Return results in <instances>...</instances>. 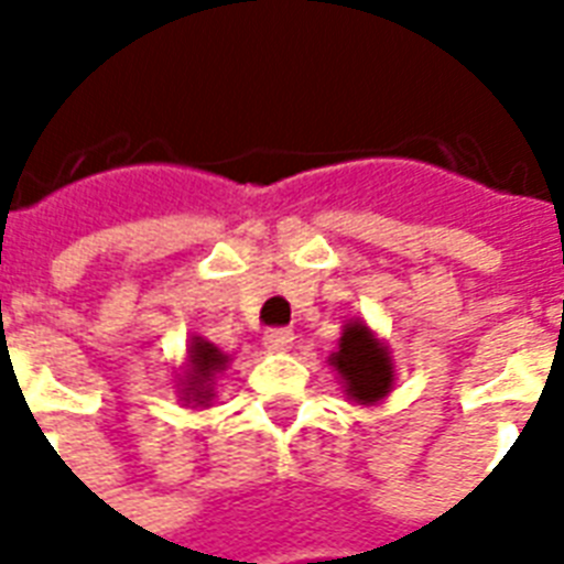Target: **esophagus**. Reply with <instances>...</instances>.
Returning a JSON list of instances; mask_svg holds the SVG:
<instances>
[{
  "mask_svg": "<svg viewBox=\"0 0 564 564\" xmlns=\"http://www.w3.org/2000/svg\"><path fill=\"white\" fill-rule=\"evenodd\" d=\"M263 343H265V349L290 351L292 343H295V334H292L290 328H272V330H265Z\"/></svg>",
  "mask_w": 564,
  "mask_h": 564,
  "instance_id": "34e87169",
  "label": "esophagus"
}]
</instances>
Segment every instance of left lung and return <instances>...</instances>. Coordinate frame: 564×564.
Instances as JSON below:
<instances>
[{
  "instance_id": "left-lung-1",
  "label": "left lung",
  "mask_w": 564,
  "mask_h": 564,
  "mask_svg": "<svg viewBox=\"0 0 564 564\" xmlns=\"http://www.w3.org/2000/svg\"><path fill=\"white\" fill-rule=\"evenodd\" d=\"M328 364L337 372L343 393L355 405H381L397 381V367L387 343L360 319L343 325L337 351H330Z\"/></svg>"
}]
</instances>
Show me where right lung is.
Wrapping results in <instances>:
<instances>
[{"label":"right lung","mask_w":564,"mask_h":564,"mask_svg":"<svg viewBox=\"0 0 564 564\" xmlns=\"http://www.w3.org/2000/svg\"><path fill=\"white\" fill-rule=\"evenodd\" d=\"M230 355L204 337H188L186 364L180 367L177 393L186 408H209L215 399V381L225 376Z\"/></svg>","instance_id":"add662e5"}]
</instances>
